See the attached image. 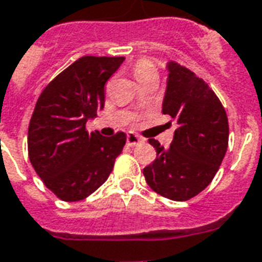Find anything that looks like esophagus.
<instances>
[{
	"label": "esophagus",
	"mask_w": 262,
	"mask_h": 262,
	"mask_svg": "<svg viewBox=\"0 0 262 262\" xmlns=\"http://www.w3.org/2000/svg\"><path fill=\"white\" fill-rule=\"evenodd\" d=\"M142 142H143V139H142L141 137H138L137 134H133V133L127 134V143H128L129 146L139 145V143H142Z\"/></svg>",
	"instance_id": "1"
}]
</instances>
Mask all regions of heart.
<instances>
[{"label": "heart", "instance_id": "b5f03b06", "mask_svg": "<svg viewBox=\"0 0 262 262\" xmlns=\"http://www.w3.org/2000/svg\"><path fill=\"white\" fill-rule=\"evenodd\" d=\"M134 76L137 79L138 82L145 83L147 80L153 78H159V72L157 68L153 64V61H150L149 58H141L135 62V66L133 68Z\"/></svg>", "mask_w": 262, "mask_h": 262}]
</instances>
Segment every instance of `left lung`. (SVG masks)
I'll use <instances>...</instances> for the list:
<instances>
[{
    "mask_svg": "<svg viewBox=\"0 0 262 262\" xmlns=\"http://www.w3.org/2000/svg\"><path fill=\"white\" fill-rule=\"evenodd\" d=\"M163 113L178 124L168 149L150 138L157 157L143 169L160 195L187 201L213 180L228 147V119L214 91L191 70L171 61Z\"/></svg>",
    "mask_w": 262,
    "mask_h": 262,
    "instance_id": "left-lung-1",
    "label": "left lung"
}]
</instances>
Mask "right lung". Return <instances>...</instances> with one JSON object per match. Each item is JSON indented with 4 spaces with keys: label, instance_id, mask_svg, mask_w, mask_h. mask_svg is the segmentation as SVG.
Returning a JSON list of instances; mask_svg holds the SVG:
<instances>
[{
    "label": "right lung",
    "instance_id": "right-lung-1",
    "mask_svg": "<svg viewBox=\"0 0 262 262\" xmlns=\"http://www.w3.org/2000/svg\"><path fill=\"white\" fill-rule=\"evenodd\" d=\"M124 57L83 56L46 84L28 124V157L43 184L66 202L84 200L106 182L125 134L89 133L105 105V84Z\"/></svg>",
    "mask_w": 262,
    "mask_h": 262
}]
</instances>
